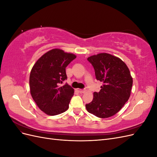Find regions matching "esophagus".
<instances>
[{
  "label": "esophagus",
  "mask_w": 157,
  "mask_h": 157,
  "mask_svg": "<svg viewBox=\"0 0 157 157\" xmlns=\"http://www.w3.org/2000/svg\"><path fill=\"white\" fill-rule=\"evenodd\" d=\"M77 91L79 93H84L85 92V90H81V89H78Z\"/></svg>",
  "instance_id": "34e87169"
}]
</instances>
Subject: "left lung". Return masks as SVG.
<instances>
[{
	"instance_id": "1",
	"label": "left lung",
	"mask_w": 157,
	"mask_h": 157,
	"mask_svg": "<svg viewBox=\"0 0 157 157\" xmlns=\"http://www.w3.org/2000/svg\"><path fill=\"white\" fill-rule=\"evenodd\" d=\"M95 71L96 78L103 82L99 92L94 93L93 100L86 104L87 111L105 118L119 111L130 96L133 80L127 65L120 59L107 53L87 59Z\"/></svg>"
}]
</instances>
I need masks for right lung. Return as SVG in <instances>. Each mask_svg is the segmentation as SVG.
I'll use <instances>...</instances> for the list:
<instances>
[{"label":"right lung","instance_id":"obj_1","mask_svg":"<svg viewBox=\"0 0 157 157\" xmlns=\"http://www.w3.org/2000/svg\"><path fill=\"white\" fill-rule=\"evenodd\" d=\"M75 58L73 54L53 49L41 56L33 67L29 77L31 96L47 115H59L69 108L74 89L67 83L61 84L67 78L66 67Z\"/></svg>","mask_w":157,"mask_h":157}]
</instances>
